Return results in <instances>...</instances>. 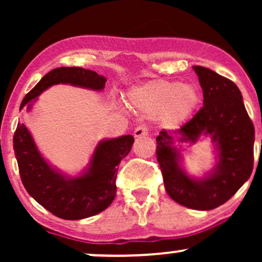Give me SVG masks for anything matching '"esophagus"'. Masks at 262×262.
<instances>
[{
	"label": "esophagus",
	"mask_w": 262,
	"mask_h": 262,
	"mask_svg": "<svg viewBox=\"0 0 262 262\" xmlns=\"http://www.w3.org/2000/svg\"><path fill=\"white\" fill-rule=\"evenodd\" d=\"M149 134V128L146 125H139V127L135 128L134 130V137L135 138H141L146 137Z\"/></svg>",
	"instance_id": "1"
}]
</instances>
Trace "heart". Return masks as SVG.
Listing matches in <instances>:
<instances>
[{"label": "heart", "mask_w": 262, "mask_h": 262, "mask_svg": "<svg viewBox=\"0 0 262 262\" xmlns=\"http://www.w3.org/2000/svg\"><path fill=\"white\" fill-rule=\"evenodd\" d=\"M128 102L137 112L148 117L161 114L165 124L176 127L187 121L196 111L201 93L191 83L154 80L133 87L128 92Z\"/></svg>", "instance_id": "obj_1"}]
</instances>
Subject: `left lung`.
Instances as JSON below:
<instances>
[{
	"label": "left lung",
	"instance_id": "obj_1",
	"mask_svg": "<svg viewBox=\"0 0 262 262\" xmlns=\"http://www.w3.org/2000/svg\"><path fill=\"white\" fill-rule=\"evenodd\" d=\"M193 70L202 87L203 107L173 133L181 143H196L201 135L212 137L217 165L203 179L189 177L180 165L181 154L173 146L172 133L165 129L156 138V158L165 188L175 202L209 210L230 200L250 177L255 129L233 81L203 66H193Z\"/></svg>",
	"mask_w": 262,
	"mask_h": 262
}]
</instances>
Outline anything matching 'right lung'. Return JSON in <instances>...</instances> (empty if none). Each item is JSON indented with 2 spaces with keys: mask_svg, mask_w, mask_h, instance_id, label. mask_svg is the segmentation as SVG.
<instances>
[{
  "mask_svg": "<svg viewBox=\"0 0 262 262\" xmlns=\"http://www.w3.org/2000/svg\"><path fill=\"white\" fill-rule=\"evenodd\" d=\"M107 79L82 68H56L43 76L26 95L20 110H31L41 92L58 83H69L101 91ZM133 135H123L97 144L87 170L79 177H66L53 169L33 140L23 123L13 135V149L23 186L37 202L56 217L77 221L102 212L116 197L118 164L130 151Z\"/></svg>",
  "mask_w": 262,
  "mask_h": 262,
  "instance_id": "right-lung-1",
  "label": "right lung"
}]
</instances>
